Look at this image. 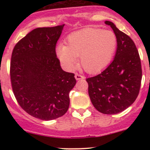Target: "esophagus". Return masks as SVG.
I'll return each mask as SVG.
<instances>
[{"instance_id":"34e87169","label":"esophagus","mask_w":150,"mask_h":150,"mask_svg":"<svg viewBox=\"0 0 150 150\" xmlns=\"http://www.w3.org/2000/svg\"><path fill=\"white\" fill-rule=\"evenodd\" d=\"M75 79L77 80V81H79V80H81V79H84V77L83 76V75H79V74H78V73H76L75 75Z\"/></svg>"}]
</instances>
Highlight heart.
Listing matches in <instances>:
<instances>
[{"label": "heart", "instance_id": "1", "mask_svg": "<svg viewBox=\"0 0 150 150\" xmlns=\"http://www.w3.org/2000/svg\"><path fill=\"white\" fill-rule=\"evenodd\" d=\"M117 43V37L111 30L85 28L69 35L66 46H57V55L67 70H73L80 57L86 72L97 73L110 64Z\"/></svg>", "mask_w": 150, "mask_h": 150}]
</instances>
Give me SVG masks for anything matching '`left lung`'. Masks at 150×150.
<instances>
[{"label":"left lung","instance_id":"left-lung-1","mask_svg":"<svg viewBox=\"0 0 150 150\" xmlns=\"http://www.w3.org/2000/svg\"><path fill=\"white\" fill-rule=\"evenodd\" d=\"M104 23L117 37L114 59L103 72L86 79L88 95L99 112L114 115L122 112L137 98L142 81V66L139 52L131 38L110 21Z\"/></svg>","mask_w":150,"mask_h":150}]
</instances>
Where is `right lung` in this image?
I'll use <instances>...</instances> for the list:
<instances>
[{
    "label": "right lung",
    "mask_w": 150,
    "mask_h": 150,
    "mask_svg": "<svg viewBox=\"0 0 150 150\" xmlns=\"http://www.w3.org/2000/svg\"><path fill=\"white\" fill-rule=\"evenodd\" d=\"M64 25L32 30L14 46L11 60L12 88L18 103L29 115L42 120L64 115L75 75L62 69L56 44Z\"/></svg>",
    "instance_id": "obj_1"
}]
</instances>
